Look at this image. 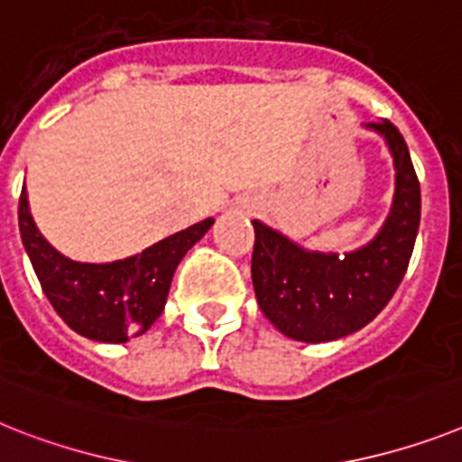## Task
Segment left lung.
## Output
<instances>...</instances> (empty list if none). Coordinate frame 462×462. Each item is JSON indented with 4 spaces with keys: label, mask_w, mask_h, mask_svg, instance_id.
<instances>
[{
    "label": "left lung",
    "mask_w": 462,
    "mask_h": 462,
    "mask_svg": "<svg viewBox=\"0 0 462 462\" xmlns=\"http://www.w3.org/2000/svg\"><path fill=\"white\" fill-rule=\"evenodd\" d=\"M366 126L385 138L397 171L393 211L374 242L345 255L319 254L254 220L255 298L263 315L293 340L327 343L366 327L409 267L420 225V183L397 126L387 119Z\"/></svg>",
    "instance_id": "1"
}]
</instances>
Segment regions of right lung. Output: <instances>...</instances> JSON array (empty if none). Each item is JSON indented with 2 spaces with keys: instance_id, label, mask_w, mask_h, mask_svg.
<instances>
[{
  "instance_id": "1",
  "label": "right lung",
  "mask_w": 462,
  "mask_h": 462,
  "mask_svg": "<svg viewBox=\"0 0 462 462\" xmlns=\"http://www.w3.org/2000/svg\"><path fill=\"white\" fill-rule=\"evenodd\" d=\"M211 225L213 218L201 220L143 254L96 265L69 261L42 237L27 208L25 188L18 201L23 246L49 303L72 331L100 343H126L152 327L166 305L178 263Z\"/></svg>"
}]
</instances>
